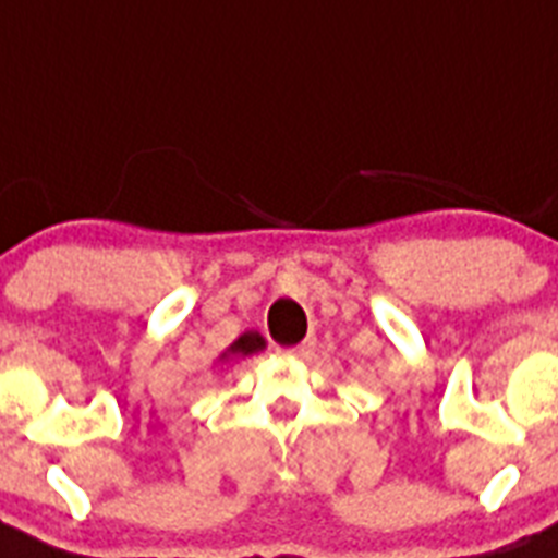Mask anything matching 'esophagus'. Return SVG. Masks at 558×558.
Segmentation results:
<instances>
[{
	"label": "esophagus",
	"instance_id": "34e87169",
	"mask_svg": "<svg viewBox=\"0 0 558 558\" xmlns=\"http://www.w3.org/2000/svg\"><path fill=\"white\" fill-rule=\"evenodd\" d=\"M282 354H290V357H304V354L313 352V338L302 340V343H295V347H288V349H279Z\"/></svg>",
	"mask_w": 558,
	"mask_h": 558
}]
</instances>
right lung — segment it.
Listing matches in <instances>:
<instances>
[{"label": "right lung", "mask_w": 558, "mask_h": 558, "mask_svg": "<svg viewBox=\"0 0 558 558\" xmlns=\"http://www.w3.org/2000/svg\"><path fill=\"white\" fill-rule=\"evenodd\" d=\"M265 349V338L256 329H248V332H243L240 338L231 343V347H226L223 352H220V363H229V360H236V357H248V354H256L263 352Z\"/></svg>", "instance_id": "right-lung-1"}]
</instances>
